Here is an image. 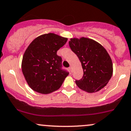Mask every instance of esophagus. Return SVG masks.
Returning <instances> with one entry per match:
<instances>
[{
  "label": "esophagus",
  "instance_id": "esophagus-1",
  "mask_svg": "<svg viewBox=\"0 0 131 131\" xmlns=\"http://www.w3.org/2000/svg\"><path fill=\"white\" fill-rule=\"evenodd\" d=\"M69 70H70V73H72V71H73V69H72V67H70V68H69Z\"/></svg>",
  "mask_w": 131,
  "mask_h": 131
}]
</instances>
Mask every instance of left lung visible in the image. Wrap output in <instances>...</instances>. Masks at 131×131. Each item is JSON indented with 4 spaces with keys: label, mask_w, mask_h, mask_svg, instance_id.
<instances>
[{
    "label": "left lung",
    "mask_w": 131,
    "mask_h": 131,
    "mask_svg": "<svg viewBox=\"0 0 131 131\" xmlns=\"http://www.w3.org/2000/svg\"><path fill=\"white\" fill-rule=\"evenodd\" d=\"M69 45L83 70V77L75 81L79 88L91 93L106 86L113 75V67L105 48L95 40L85 37L71 38Z\"/></svg>",
    "instance_id": "1"
}]
</instances>
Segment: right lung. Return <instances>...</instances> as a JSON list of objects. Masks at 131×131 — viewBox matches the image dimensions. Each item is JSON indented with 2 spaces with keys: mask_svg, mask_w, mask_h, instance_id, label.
<instances>
[{
  "mask_svg": "<svg viewBox=\"0 0 131 131\" xmlns=\"http://www.w3.org/2000/svg\"><path fill=\"white\" fill-rule=\"evenodd\" d=\"M68 38L49 33L38 36L26 49L21 71L31 89L41 94L58 90L69 73L61 70V58L57 51Z\"/></svg>",
  "mask_w": 131,
  "mask_h": 131,
  "instance_id": "obj_1",
  "label": "right lung"
}]
</instances>
